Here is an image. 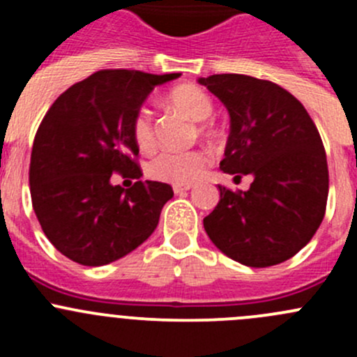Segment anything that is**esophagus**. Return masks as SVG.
Instances as JSON below:
<instances>
[{
    "label": "esophagus",
    "mask_w": 357,
    "mask_h": 357,
    "mask_svg": "<svg viewBox=\"0 0 357 357\" xmlns=\"http://www.w3.org/2000/svg\"><path fill=\"white\" fill-rule=\"evenodd\" d=\"M193 185H174L172 186V190H174V193H181V192H186V190H192Z\"/></svg>",
    "instance_id": "1"
}]
</instances>
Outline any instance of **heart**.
<instances>
[{"label":"heart","mask_w":357,"mask_h":357,"mask_svg":"<svg viewBox=\"0 0 357 357\" xmlns=\"http://www.w3.org/2000/svg\"><path fill=\"white\" fill-rule=\"evenodd\" d=\"M169 105L181 112L193 122H204L212 115V102L195 86H179L167 95ZM135 139L142 149L153 143L152 117L146 110H139L132 121ZM208 164V155L200 150L192 152H162L149 164V174L158 181L186 185L199 179Z\"/></svg>","instance_id":"heart-1"}]
</instances>
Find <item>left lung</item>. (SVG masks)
I'll use <instances>...</instances> for the list:
<instances>
[{
  "label": "left lung",
  "mask_w": 357,
  "mask_h": 357,
  "mask_svg": "<svg viewBox=\"0 0 357 357\" xmlns=\"http://www.w3.org/2000/svg\"><path fill=\"white\" fill-rule=\"evenodd\" d=\"M199 82L229 114L219 169L254 178L247 192L218 186L221 199L204 219L205 231L240 264H280L307 245L325 215L328 165L318 129L304 105L271 81L214 74Z\"/></svg>",
  "instance_id": "left-lung-1"
}]
</instances>
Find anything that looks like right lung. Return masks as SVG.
Here are the masks:
<instances>
[{
  "mask_svg": "<svg viewBox=\"0 0 357 357\" xmlns=\"http://www.w3.org/2000/svg\"><path fill=\"white\" fill-rule=\"evenodd\" d=\"M181 74L100 70L67 89L46 112L31 153L29 185L46 238L70 261L105 266L142 245L174 192L139 181L132 121L155 86ZM112 172L132 175L131 189Z\"/></svg>",
  "mask_w": 357,
  "mask_h": 357,
  "instance_id": "right-lung-1",
  "label": "right lung"
}]
</instances>
